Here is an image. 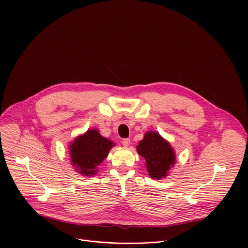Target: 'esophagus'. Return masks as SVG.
Returning a JSON list of instances; mask_svg holds the SVG:
<instances>
[{"instance_id": "esophagus-1", "label": "esophagus", "mask_w": 248, "mask_h": 248, "mask_svg": "<svg viewBox=\"0 0 248 248\" xmlns=\"http://www.w3.org/2000/svg\"><path fill=\"white\" fill-rule=\"evenodd\" d=\"M130 139H124L123 140H122V144H123V146L124 147H128L129 145H130Z\"/></svg>"}]
</instances>
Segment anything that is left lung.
<instances>
[{
	"mask_svg": "<svg viewBox=\"0 0 248 248\" xmlns=\"http://www.w3.org/2000/svg\"><path fill=\"white\" fill-rule=\"evenodd\" d=\"M137 150L145 158L149 176L154 179L168 176V171L176 162L175 151L170 143L156 132L146 133Z\"/></svg>",
	"mask_w": 248,
	"mask_h": 248,
	"instance_id": "1",
	"label": "left lung"
}]
</instances>
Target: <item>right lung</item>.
I'll list each match as a JSON object with an SVG mask.
<instances>
[{
	"label": "right lung",
	"mask_w": 248,
	"mask_h": 248,
	"mask_svg": "<svg viewBox=\"0 0 248 248\" xmlns=\"http://www.w3.org/2000/svg\"><path fill=\"white\" fill-rule=\"evenodd\" d=\"M113 146L114 143L103 138L97 130L90 129L70 145L71 164L81 175L93 176Z\"/></svg>",
	"instance_id": "obj_1"
}]
</instances>
